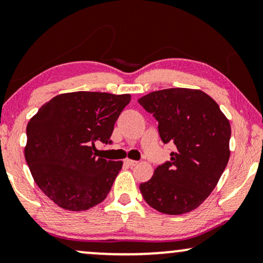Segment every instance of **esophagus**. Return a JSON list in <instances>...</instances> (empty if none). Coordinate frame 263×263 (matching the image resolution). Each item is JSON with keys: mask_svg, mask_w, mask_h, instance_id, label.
Masks as SVG:
<instances>
[{"mask_svg": "<svg viewBox=\"0 0 263 263\" xmlns=\"http://www.w3.org/2000/svg\"><path fill=\"white\" fill-rule=\"evenodd\" d=\"M124 163L128 165V166H135V165H138L139 164V161H136V160H132V159H125L124 160Z\"/></svg>", "mask_w": 263, "mask_h": 263, "instance_id": "1", "label": "esophagus"}]
</instances>
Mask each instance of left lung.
Instances as JSON below:
<instances>
[{
  "label": "left lung",
  "instance_id": "left-lung-1",
  "mask_svg": "<svg viewBox=\"0 0 263 263\" xmlns=\"http://www.w3.org/2000/svg\"><path fill=\"white\" fill-rule=\"evenodd\" d=\"M138 102L158 121L161 141L176 146L170 161L159 165L152 178L140 184L142 197L160 213L194 211L213 192L228 165L229 120L200 89H161Z\"/></svg>",
  "mask_w": 263,
  "mask_h": 263
}]
</instances>
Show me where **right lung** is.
Masks as SVG:
<instances>
[{
  "instance_id": "obj_1",
  "label": "right lung",
  "mask_w": 263,
  "mask_h": 263,
  "mask_svg": "<svg viewBox=\"0 0 263 263\" xmlns=\"http://www.w3.org/2000/svg\"><path fill=\"white\" fill-rule=\"evenodd\" d=\"M130 95L71 92L53 97L26 128L25 159L39 189L57 206L86 211L107 196L122 161L97 154L96 142L111 143Z\"/></svg>"
}]
</instances>
